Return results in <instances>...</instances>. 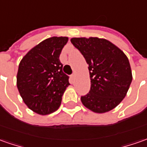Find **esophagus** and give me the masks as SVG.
Listing matches in <instances>:
<instances>
[{
  "instance_id": "1",
  "label": "esophagus",
  "mask_w": 147,
  "mask_h": 147,
  "mask_svg": "<svg viewBox=\"0 0 147 147\" xmlns=\"http://www.w3.org/2000/svg\"><path fill=\"white\" fill-rule=\"evenodd\" d=\"M75 77H76V74L75 73H73L72 75H71V78L72 80H74V79H75Z\"/></svg>"
}]
</instances>
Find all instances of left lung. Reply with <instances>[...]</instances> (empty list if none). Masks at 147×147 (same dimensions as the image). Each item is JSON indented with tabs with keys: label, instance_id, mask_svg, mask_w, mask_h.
Wrapping results in <instances>:
<instances>
[{
	"label": "left lung",
	"instance_id": "obj_1",
	"mask_svg": "<svg viewBox=\"0 0 147 147\" xmlns=\"http://www.w3.org/2000/svg\"><path fill=\"white\" fill-rule=\"evenodd\" d=\"M88 64L91 88L81 96L82 104L94 113L113 109L125 98L132 82V71L127 56L117 46L104 38H72Z\"/></svg>",
	"mask_w": 147,
	"mask_h": 147
}]
</instances>
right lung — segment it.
<instances>
[{"label": "right lung", "instance_id": "right-lung-1", "mask_svg": "<svg viewBox=\"0 0 147 147\" xmlns=\"http://www.w3.org/2000/svg\"><path fill=\"white\" fill-rule=\"evenodd\" d=\"M67 37H52L41 42L22 58L18 66L17 86L25 104L40 115H47L60 106L69 86V76L59 60Z\"/></svg>", "mask_w": 147, "mask_h": 147}]
</instances>
